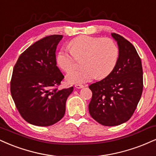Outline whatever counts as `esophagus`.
Returning a JSON list of instances; mask_svg holds the SVG:
<instances>
[{
  "instance_id": "1",
  "label": "esophagus",
  "mask_w": 156,
  "mask_h": 156,
  "mask_svg": "<svg viewBox=\"0 0 156 156\" xmlns=\"http://www.w3.org/2000/svg\"><path fill=\"white\" fill-rule=\"evenodd\" d=\"M74 86H75V87L77 89H80V88H82V87H84V85H80V84H76Z\"/></svg>"
}]
</instances>
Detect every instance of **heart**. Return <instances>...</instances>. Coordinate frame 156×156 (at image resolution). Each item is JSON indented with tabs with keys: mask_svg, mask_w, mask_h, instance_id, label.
Listing matches in <instances>:
<instances>
[{
	"mask_svg": "<svg viewBox=\"0 0 156 156\" xmlns=\"http://www.w3.org/2000/svg\"><path fill=\"white\" fill-rule=\"evenodd\" d=\"M68 49H61L57 55V63L69 72L76 66V59L82 60L81 69L68 74L70 83H85L96 78L102 79L112 72L119 58V48L112 38L91 36H77L69 43Z\"/></svg>",
	"mask_w": 156,
	"mask_h": 156,
	"instance_id": "obj_1",
	"label": "heart"
}]
</instances>
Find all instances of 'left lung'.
I'll return each mask as SVG.
<instances>
[{"instance_id": "obj_1", "label": "left lung", "mask_w": 156, "mask_h": 156, "mask_svg": "<svg viewBox=\"0 0 156 156\" xmlns=\"http://www.w3.org/2000/svg\"><path fill=\"white\" fill-rule=\"evenodd\" d=\"M119 48L118 61L114 70L104 80L91 84L92 98L88 109L96 121L115 126L131 118L143 90L142 61L131 42L112 33Z\"/></svg>"}]
</instances>
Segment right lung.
I'll list each match as a JSON object with an SVG mask.
<instances>
[{
  "mask_svg": "<svg viewBox=\"0 0 156 156\" xmlns=\"http://www.w3.org/2000/svg\"><path fill=\"white\" fill-rule=\"evenodd\" d=\"M62 38L51 35L35 42L20 55L13 69L11 94L20 115L33 125L49 126L61 120L74 90L58 89L64 78L55 55Z\"/></svg>",
  "mask_w": 156,
  "mask_h": 156,
  "instance_id": "right-lung-1",
  "label": "right lung"
}]
</instances>
